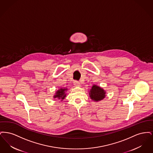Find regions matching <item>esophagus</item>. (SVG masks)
Listing matches in <instances>:
<instances>
[{
    "mask_svg": "<svg viewBox=\"0 0 153 153\" xmlns=\"http://www.w3.org/2000/svg\"><path fill=\"white\" fill-rule=\"evenodd\" d=\"M74 85L76 86V87H79L80 85V82H79L78 81H75L74 82Z\"/></svg>",
    "mask_w": 153,
    "mask_h": 153,
    "instance_id": "obj_1",
    "label": "esophagus"
}]
</instances>
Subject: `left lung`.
Instances as JSON below:
<instances>
[{
  "instance_id": "left-lung-1",
  "label": "left lung",
  "mask_w": 153,
  "mask_h": 153,
  "mask_svg": "<svg viewBox=\"0 0 153 153\" xmlns=\"http://www.w3.org/2000/svg\"><path fill=\"white\" fill-rule=\"evenodd\" d=\"M105 92L102 88L97 85H93L89 92V96L91 99L96 102L102 100L105 96Z\"/></svg>"
}]
</instances>
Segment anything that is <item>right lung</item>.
Wrapping results in <instances>:
<instances>
[{
	"mask_svg": "<svg viewBox=\"0 0 153 153\" xmlns=\"http://www.w3.org/2000/svg\"><path fill=\"white\" fill-rule=\"evenodd\" d=\"M67 89H62L61 88L59 90H58L57 92H56V95H54V98H58L59 99H64L66 97L65 91Z\"/></svg>",
	"mask_w": 153,
	"mask_h": 153,
	"instance_id": "obj_1",
	"label": "right lung"
}]
</instances>
